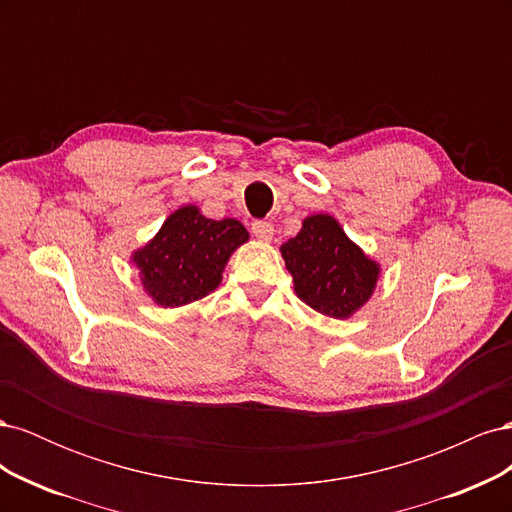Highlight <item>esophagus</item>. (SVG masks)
Masks as SVG:
<instances>
[{
	"label": "esophagus",
	"mask_w": 512,
	"mask_h": 512,
	"mask_svg": "<svg viewBox=\"0 0 512 512\" xmlns=\"http://www.w3.org/2000/svg\"><path fill=\"white\" fill-rule=\"evenodd\" d=\"M252 232H254V237L260 239V241H271L275 228H273V224L267 222V220H256V222L252 224Z\"/></svg>",
	"instance_id": "esophagus-1"
}]
</instances>
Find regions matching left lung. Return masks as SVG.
<instances>
[{
	"label": "left lung",
	"mask_w": 512,
	"mask_h": 512,
	"mask_svg": "<svg viewBox=\"0 0 512 512\" xmlns=\"http://www.w3.org/2000/svg\"><path fill=\"white\" fill-rule=\"evenodd\" d=\"M294 292L318 314L350 318L371 299L380 265L356 245L329 213L303 220L297 237L282 247Z\"/></svg>",
	"instance_id": "left-lung-1"
}]
</instances>
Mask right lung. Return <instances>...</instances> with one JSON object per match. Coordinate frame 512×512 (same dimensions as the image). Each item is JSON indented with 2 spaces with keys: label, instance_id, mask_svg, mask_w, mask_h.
Wrapping results in <instances>:
<instances>
[{
  "label": "right lung",
  "instance_id": "1",
  "mask_svg": "<svg viewBox=\"0 0 512 512\" xmlns=\"http://www.w3.org/2000/svg\"><path fill=\"white\" fill-rule=\"evenodd\" d=\"M250 232L235 220L205 218L183 205L164 220L156 237L132 254L145 292L160 307H181L207 297L222 284L232 252Z\"/></svg>",
  "mask_w": 512,
  "mask_h": 512
}]
</instances>
